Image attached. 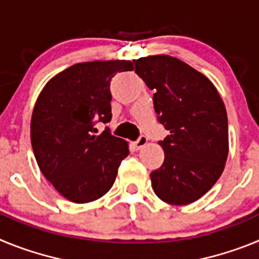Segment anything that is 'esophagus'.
<instances>
[{"instance_id": "1", "label": "esophagus", "mask_w": 259, "mask_h": 259, "mask_svg": "<svg viewBox=\"0 0 259 259\" xmlns=\"http://www.w3.org/2000/svg\"><path fill=\"white\" fill-rule=\"evenodd\" d=\"M146 143H148V139H146V136H144V135H143V136H140L136 141H135L134 145H135V148L139 150V149H141L143 146H145Z\"/></svg>"}]
</instances>
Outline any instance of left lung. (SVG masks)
Segmentation results:
<instances>
[{"instance_id":"obj_1","label":"left lung","mask_w":259,"mask_h":259,"mask_svg":"<svg viewBox=\"0 0 259 259\" xmlns=\"http://www.w3.org/2000/svg\"><path fill=\"white\" fill-rule=\"evenodd\" d=\"M136 72L154 91L158 122L170 132L159 145L164 161L150 174L154 193L188 205L217 183L228 155L227 111L205 75L170 56L135 59Z\"/></svg>"}]
</instances>
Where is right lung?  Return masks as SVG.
<instances>
[{
    "mask_svg": "<svg viewBox=\"0 0 259 259\" xmlns=\"http://www.w3.org/2000/svg\"><path fill=\"white\" fill-rule=\"evenodd\" d=\"M131 61L76 63L53 77L36 101L31 143L41 172L67 200L85 203L102 197L115 182L128 144L97 123L111 120L110 81L132 71Z\"/></svg>",
    "mask_w": 259,
    "mask_h": 259,
    "instance_id": "1",
    "label": "right lung"
}]
</instances>
